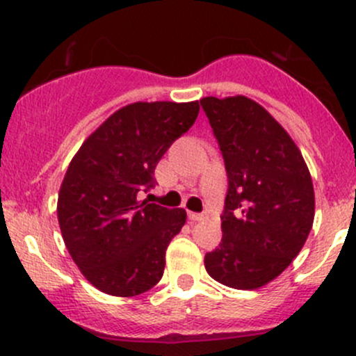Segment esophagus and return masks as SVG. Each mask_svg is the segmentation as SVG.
<instances>
[{"instance_id": "34e87169", "label": "esophagus", "mask_w": 356, "mask_h": 356, "mask_svg": "<svg viewBox=\"0 0 356 356\" xmlns=\"http://www.w3.org/2000/svg\"><path fill=\"white\" fill-rule=\"evenodd\" d=\"M188 217L191 218L193 222H200L207 218V213H195V211H188Z\"/></svg>"}]
</instances>
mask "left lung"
Wrapping results in <instances>:
<instances>
[{
  "mask_svg": "<svg viewBox=\"0 0 356 356\" xmlns=\"http://www.w3.org/2000/svg\"><path fill=\"white\" fill-rule=\"evenodd\" d=\"M227 172L222 243L207 272L234 289H257L284 272L314 224L315 196L300 149L279 122L245 96L200 99Z\"/></svg>",
  "mask_w": 356,
  "mask_h": 356,
  "instance_id": "left-lung-1",
  "label": "left lung"
}]
</instances>
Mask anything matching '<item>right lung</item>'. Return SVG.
<instances>
[{
  "label": "right lung",
  "instance_id": "obj_1",
  "mask_svg": "<svg viewBox=\"0 0 356 356\" xmlns=\"http://www.w3.org/2000/svg\"><path fill=\"white\" fill-rule=\"evenodd\" d=\"M198 102L132 103L103 122L72 158L58 195L63 241L95 288L136 296L163 275L165 251L186 210L139 201L155 168L191 129Z\"/></svg>",
  "mask_w": 356,
  "mask_h": 356
}]
</instances>
